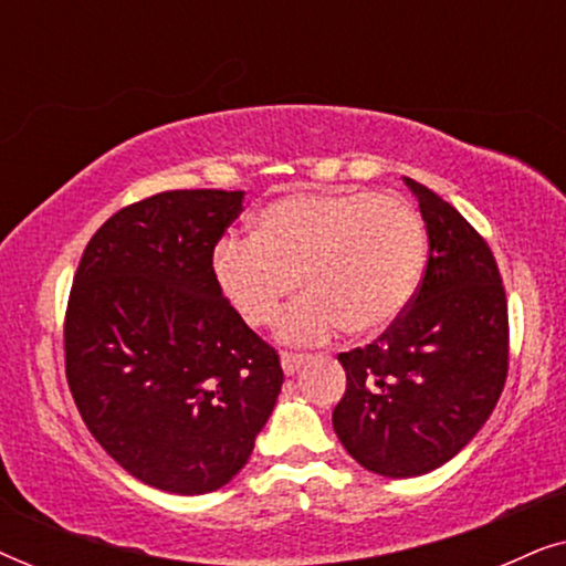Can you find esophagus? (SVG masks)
<instances>
[{"instance_id": "34e87169", "label": "esophagus", "mask_w": 566, "mask_h": 566, "mask_svg": "<svg viewBox=\"0 0 566 566\" xmlns=\"http://www.w3.org/2000/svg\"><path fill=\"white\" fill-rule=\"evenodd\" d=\"M306 360H308V355H304V353H283V355H281L283 374H285V376H293L301 366H304Z\"/></svg>"}]
</instances>
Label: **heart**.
<instances>
[{
	"label": "heart",
	"mask_w": 566,
	"mask_h": 566,
	"mask_svg": "<svg viewBox=\"0 0 566 566\" xmlns=\"http://www.w3.org/2000/svg\"><path fill=\"white\" fill-rule=\"evenodd\" d=\"M428 231L397 196L374 190L293 192L254 216L250 239L216 247L219 289L250 327L277 319L301 285L308 291L281 319L283 343L312 345L347 329H389L420 291Z\"/></svg>",
	"instance_id": "1"
}]
</instances>
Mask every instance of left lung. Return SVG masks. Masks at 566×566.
Returning <instances> with one entry per match:
<instances>
[{
  "mask_svg": "<svg viewBox=\"0 0 566 566\" xmlns=\"http://www.w3.org/2000/svg\"><path fill=\"white\" fill-rule=\"evenodd\" d=\"M428 229L412 304L374 345L339 353L345 397L332 424L363 469L420 476L490 420L507 376V298L492 250L451 203L405 177Z\"/></svg>",
  "mask_w": 566,
  "mask_h": 566,
  "instance_id": "8db88e82",
  "label": "left lung"
}]
</instances>
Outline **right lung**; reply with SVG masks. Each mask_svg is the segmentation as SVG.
I'll return each instance as SVG.
<instances>
[{"label":"right lung","instance_id":"1","mask_svg":"<svg viewBox=\"0 0 566 566\" xmlns=\"http://www.w3.org/2000/svg\"><path fill=\"white\" fill-rule=\"evenodd\" d=\"M242 190H169L90 239L69 296L66 381L84 424L138 482L229 484L273 415L277 353L223 298L213 247Z\"/></svg>","mask_w":566,"mask_h":566}]
</instances>
